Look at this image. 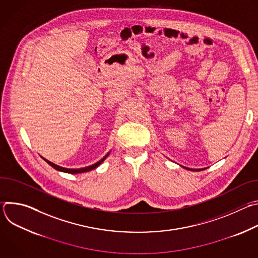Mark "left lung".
I'll list each match as a JSON object with an SVG mask.
<instances>
[{
    "mask_svg": "<svg viewBox=\"0 0 258 258\" xmlns=\"http://www.w3.org/2000/svg\"><path fill=\"white\" fill-rule=\"evenodd\" d=\"M181 166V165H180ZM181 167H183L185 169H188V170H192V171H200V170H203V169H205V168H199V169H195V168H189V167H185V166H181Z\"/></svg>",
    "mask_w": 258,
    "mask_h": 258,
    "instance_id": "8db88e82",
    "label": "left lung"
}]
</instances>
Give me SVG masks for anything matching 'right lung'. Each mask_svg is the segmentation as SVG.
Instances as JSON below:
<instances>
[{
	"label": "right lung",
	"mask_w": 258,
	"mask_h": 258,
	"mask_svg": "<svg viewBox=\"0 0 258 258\" xmlns=\"http://www.w3.org/2000/svg\"><path fill=\"white\" fill-rule=\"evenodd\" d=\"M110 154V151L101 159V160H99L98 162H96V163H94V164H92V165H90V166H87V167H82V168H66V167H62V166H59V165H57V164H55V163H53V162H51V161H49V160H47L46 158H44V157H42L48 164H50L53 168H55L56 170H58V171H62V172H66V173H71V174H76V173H83V172H87V171H90V170H93V169H95V168H97L107 157H108V155Z\"/></svg>",
	"instance_id": "1"
}]
</instances>
